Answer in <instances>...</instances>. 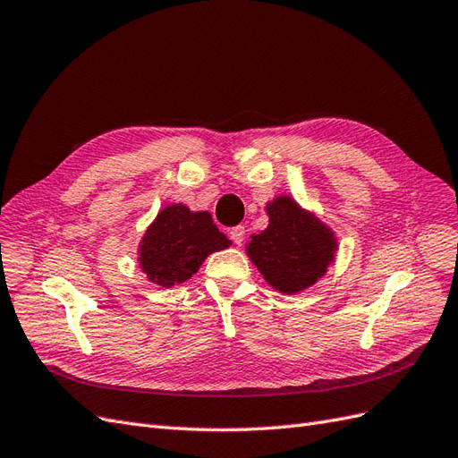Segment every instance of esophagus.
I'll use <instances>...</instances> for the list:
<instances>
[{
	"label": "esophagus",
	"mask_w": 458,
	"mask_h": 458,
	"mask_svg": "<svg viewBox=\"0 0 458 458\" xmlns=\"http://www.w3.org/2000/svg\"><path fill=\"white\" fill-rule=\"evenodd\" d=\"M230 238H232V242L236 243V245H242V243H243V238H245V228H243V226L232 228V230H230Z\"/></svg>",
	"instance_id": "obj_1"
}]
</instances>
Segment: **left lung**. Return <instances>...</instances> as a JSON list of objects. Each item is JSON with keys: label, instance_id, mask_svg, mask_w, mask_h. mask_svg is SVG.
<instances>
[{"label": "left lung", "instance_id": "1", "mask_svg": "<svg viewBox=\"0 0 458 458\" xmlns=\"http://www.w3.org/2000/svg\"><path fill=\"white\" fill-rule=\"evenodd\" d=\"M268 226L250 236L245 253L274 290L292 295L309 290L335 263V232L292 195L267 203Z\"/></svg>", "mask_w": 458, "mask_h": 458}]
</instances>
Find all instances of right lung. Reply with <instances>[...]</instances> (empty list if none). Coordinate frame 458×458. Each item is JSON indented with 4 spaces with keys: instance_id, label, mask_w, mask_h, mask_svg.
<instances>
[{
    "instance_id": "1",
    "label": "right lung",
    "mask_w": 458,
    "mask_h": 458,
    "mask_svg": "<svg viewBox=\"0 0 458 458\" xmlns=\"http://www.w3.org/2000/svg\"><path fill=\"white\" fill-rule=\"evenodd\" d=\"M232 242L218 232L207 211L173 203L163 207L138 243V267L151 284L173 287L190 280L205 259L228 250Z\"/></svg>"
}]
</instances>
